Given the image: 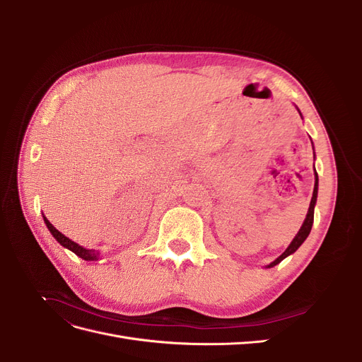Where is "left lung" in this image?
<instances>
[{"label": "left lung", "mask_w": 362, "mask_h": 362, "mask_svg": "<svg viewBox=\"0 0 362 362\" xmlns=\"http://www.w3.org/2000/svg\"><path fill=\"white\" fill-rule=\"evenodd\" d=\"M298 112H299V108H298ZM299 113H300V112H299ZM314 170H315V169H314ZM314 175H315V182H314V192H313L311 204H310V208H308V214H306L305 221H303V223H302V226H300V229H299V233L296 234V237L293 238V242H291L290 246L286 249V252H284L282 255H279L275 261L270 262V264H269L267 267H275L276 264H279V262H281L284 258H287L288 255L294 254V252L299 249V246L305 242L306 237L310 235L311 228H313V222H314V206H315V202H317V190H319V175H317V172H315Z\"/></svg>", "instance_id": "8db88e82"}]
</instances>
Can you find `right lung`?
<instances>
[{"label": "right lung", "instance_id": "1", "mask_svg": "<svg viewBox=\"0 0 362 362\" xmlns=\"http://www.w3.org/2000/svg\"><path fill=\"white\" fill-rule=\"evenodd\" d=\"M43 221H45L47 228L49 229V233L52 234V237L56 238L57 242H59L63 247H66V249L72 250L76 257H80V258H83V259H86V261H93V259H98V257H100V252H98V250L86 249V247L80 246L78 243L72 242V240L68 238L66 235H63V234L59 231V229H56V228H54V226L51 225V222L48 221V218H47L45 216H43Z\"/></svg>", "mask_w": 362, "mask_h": 362}]
</instances>
